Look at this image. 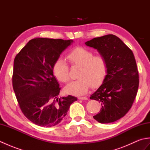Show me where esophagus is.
Here are the masks:
<instances>
[{
	"label": "esophagus",
	"mask_w": 150,
	"mask_h": 150,
	"mask_svg": "<svg viewBox=\"0 0 150 150\" xmlns=\"http://www.w3.org/2000/svg\"><path fill=\"white\" fill-rule=\"evenodd\" d=\"M78 98L79 100H88V98L86 97H79Z\"/></svg>",
	"instance_id": "34e87169"
}]
</instances>
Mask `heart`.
<instances>
[{"mask_svg": "<svg viewBox=\"0 0 150 150\" xmlns=\"http://www.w3.org/2000/svg\"><path fill=\"white\" fill-rule=\"evenodd\" d=\"M67 58L73 65L81 67L77 81L70 82L64 88L66 93L73 95L86 94L90 86L97 88L103 83L108 71L106 59L102 55H94L91 51L82 47L72 50ZM53 73L60 82L69 81V67L62 59L56 60L53 68Z\"/></svg>", "mask_w": 150, "mask_h": 150, "instance_id": "obj_1", "label": "heart"}]
</instances>
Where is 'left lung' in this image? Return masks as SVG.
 I'll return each instance as SVG.
<instances>
[{
  "mask_svg": "<svg viewBox=\"0 0 150 150\" xmlns=\"http://www.w3.org/2000/svg\"><path fill=\"white\" fill-rule=\"evenodd\" d=\"M85 44L96 49L108 64L103 84L90 97L102 105L93 118L102 124L113 122L128 113L137 93L139 79L134 55L112 34L94 38Z\"/></svg>",
  "mask_w": 150,
  "mask_h": 150,
  "instance_id": "1",
  "label": "left lung"
}]
</instances>
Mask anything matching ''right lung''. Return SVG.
I'll return each mask as SVG.
<instances>
[{
	"label": "right lung",
	"instance_id": "add662e5",
	"mask_svg": "<svg viewBox=\"0 0 150 150\" xmlns=\"http://www.w3.org/2000/svg\"><path fill=\"white\" fill-rule=\"evenodd\" d=\"M73 40L35 38L14 60L13 88L22 112L33 123L52 127L61 122L70 105L77 100L71 95L59 98L60 88L53 68Z\"/></svg>",
	"mask_w": 150,
	"mask_h": 150
}]
</instances>
